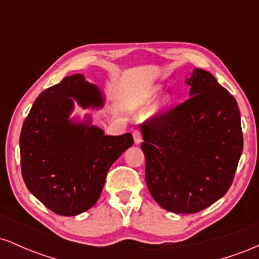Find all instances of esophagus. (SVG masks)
Returning <instances> with one entry per match:
<instances>
[{"label":"esophagus","mask_w":259,"mask_h":259,"mask_svg":"<svg viewBox=\"0 0 259 259\" xmlns=\"http://www.w3.org/2000/svg\"><path fill=\"white\" fill-rule=\"evenodd\" d=\"M133 138H134V141H135L136 145L141 144L142 138H141V133H140V130H134V132H133Z\"/></svg>","instance_id":"1"}]
</instances>
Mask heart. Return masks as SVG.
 <instances>
[{
	"label": "heart",
	"instance_id": "b5f03b06",
	"mask_svg": "<svg viewBox=\"0 0 259 259\" xmlns=\"http://www.w3.org/2000/svg\"><path fill=\"white\" fill-rule=\"evenodd\" d=\"M160 90H162V88H160V86H152L151 89H148L146 92V96H145V105L150 106L151 103L154 101V99L158 96ZM169 105H170V96L165 95V96H163L162 99H160L158 106H157V111L158 112L164 111V109L167 108Z\"/></svg>",
	"mask_w": 259,
	"mask_h": 259
}]
</instances>
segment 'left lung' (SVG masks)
Returning <instances> with one entry per match:
<instances>
[{
  "label": "left lung",
  "mask_w": 259,
  "mask_h": 259,
  "mask_svg": "<svg viewBox=\"0 0 259 259\" xmlns=\"http://www.w3.org/2000/svg\"><path fill=\"white\" fill-rule=\"evenodd\" d=\"M189 100L142 124L146 184L160 207L190 214L227 194L242 153L236 100L203 69L185 80Z\"/></svg>",
  "instance_id": "1"
}]
</instances>
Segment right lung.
<instances>
[{
  "label": "right lung",
  "mask_w": 259,
  "mask_h": 259,
  "mask_svg": "<svg viewBox=\"0 0 259 259\" xmlns=\"http://www.w3.org/2000/svg\"><path fill=\"white\" fill-rule=\"evenodd\" d=\"M75 102L101 109L105 95L82 74L65 76L35 100L20 133V164L29 191L59 215H78L99 200L107 173L130 146V133L106 135L84 119L70 117Z\"/></svg>",
  "instance_id": "1"
}]
</instances>
